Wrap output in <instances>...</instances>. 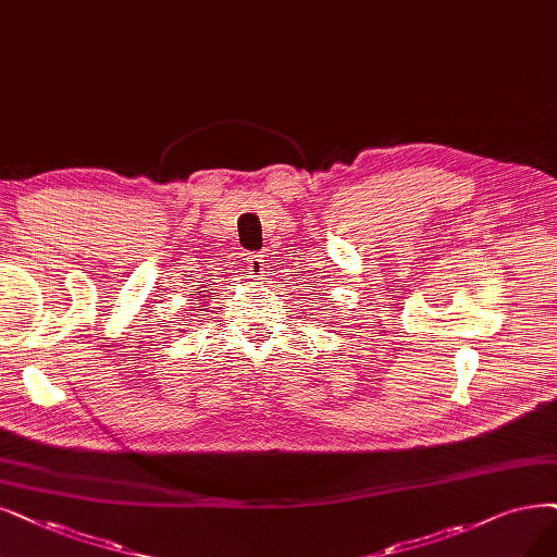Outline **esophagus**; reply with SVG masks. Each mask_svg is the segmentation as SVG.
<instances>
[{"instance_id": "1", "label": "esophagus", "mask_w": 557, "mask_h": 557, "mask_svg": "<svg viewBox=\"0 0 557 557\" xmlns=\"http://www.w3.org/2000/svg\"><path fill=\"white\" fill-rule=\"evenodd\" d=\"M265 271H268L265 255H250V257H247V273H250V277H263Z\"/></svg>"}]
</instances>
